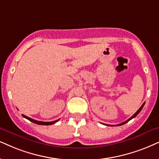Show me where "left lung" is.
Instances as JSON below:
<instances>
[{
    "label": "left lung",
    "instance_id": "1",
    "mask_svg": "<svg viewBox=\"0 0 159 159\" xmlns=\"http://www.w3.org/2000/svg\"><path fill=\"white\" fill-rule=\"evenodd\" d=\"M144 103H145V102H144V103L143 104H142V106H141V107H140L139 108V110H138V111H136V113H135V114H134V115L131 116V117H130V118H129V119H128V120H126V121H125L124 122H122V123H120V124L116 125V126H120V125H124V124L127 123V122H128V121H130V120H132V119H133V118H134V117H136V116H137V114H138L139 113V112H140V111H141V110L142 109V108H143V107H144ZM104 125H105V124H104ZM108 125V126H115V125Z\"/></svg>",
    "mask_w": 159,
    "mask_h": 159
}]
</instances>
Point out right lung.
Wrapping results in <instances>:
<instances>
[{
  "instance_id": "1",
  "label": "right lung",
  "mask_w": 159,
  "mask_h": 159,
  "mask_svg": "<svg viewBox=\"0 0 159 159\" xmlns=\"http://www.w3.org/2000/svg\"><path fill=\"white\" fill-rule=\"evenodd\" d=\"M23 117H25V119L29 120V121L34 122V123H36L37 125H52V124L56 123V122H58L59 120H55V121H52V122H43V121H37V120H33V119H31V118L29 117V116L24 115V114H23Z\"/></svg>"
}]
</instances>
